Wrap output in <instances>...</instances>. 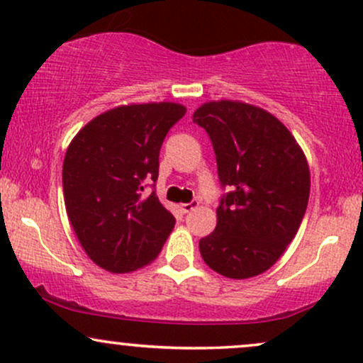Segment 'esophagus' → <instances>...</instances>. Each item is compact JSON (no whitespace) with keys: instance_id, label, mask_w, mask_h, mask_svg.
Segmentation results:
<instances>
[{"instance_id":"obj_1","label":"esophagus","mask_w":363,"mask_h":363,"mask_svg":"<svg viewBox=\"0 0 363 363\" xmlns=\"http://www.w3.org/2000/svg\"><path fill=\"white\" fill-rule=\"evenodd\" d=\"M198 206H199L198 201H189V203H184V205H181V210L184 211V213H189V211H193L194 208Z\"/></svg>"}]
</instances>
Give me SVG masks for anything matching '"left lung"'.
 Returning <instances> with one entry per match:
<instances>
[{
    "mask_svg": "<svg viewBox=\"0 0 363 363\" xmlns=\"http://www.w3.org/2000/svg\"><path fill=\"white\" fill-rule=\"evenodd\" d=\"M193 121L210 136L220 184L228 189L199 252L223 277H257L280 259L301 227L311 191L307 158L285 124L251 104L206 102Z\"/></svg>",
    "mask_w": 363,
    "mask_h": 363,
    "instance_id": "left-lung-1",
    "label": "left lung"
}]
</instances>
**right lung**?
<instances>
[{"instance_id": "add662e5", "label": "right lung", "mask_w": 363, "mask_h": 363, "mask_svg": "<svg viewBox=\"0 0 363 363\" xmlns=\"http://www.w3.org/2000/svg\"><path fill=\"white\" fill-rule=\"evenodd\" d=\"M184 114L174 102L121 106L91 119L69 143L66 213L86 256L107 272L150 264L176 225L155 191L145 193V181H157L162 143Z\"/></svg>"}]
</instances>
